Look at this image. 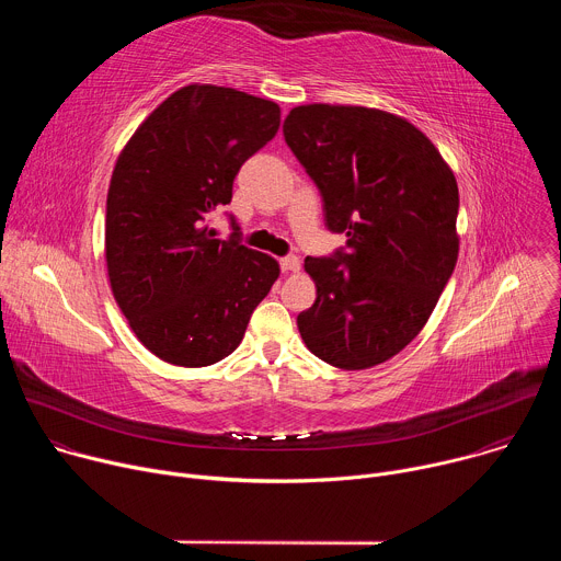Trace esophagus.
<instances>
[{
	"label": "esophagus",
	"instance_id": "obj_1",
	"mask_svg": "<svg viewBox=\"0 0 561 561\" xmlns=\"http://www.w3.org/2000/svg\"><path fill=\"white\" fill-rule=\"evenodd\" d=\"M279 266H282V271H284V273H297L301 264H299V260H297V257H293V255H290V257H282V260H279Z\"/></svg>",
	"mask_w": 561,
	"mask_h": 561
}]
</instances>
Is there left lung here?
<instances>
[{
  "label": "left lung",
  "mask_w": 561,
  "mask_h": 561,
  "mask_svg": "<svg viewBox=\"0 0 561 561\" xmlns=\"http://www.w3.org/2000/svg\"><path fill=\"white\" fill-rule=\"evenodd\" d=\"M284 137L348 251L306 257L314 304L297 314L306 348L342 370L404 351L426 327L459 253L457 180L409 119L366 106L306 104Z\"/></svg>",
  "instance_id": "1"
}]
</instances>
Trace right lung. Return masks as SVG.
Returning <instances> with one entry per match:
<instances>
[{
    "instance_id": "obj_1",
    "label": "right lung",
    "mask_w": 561,
    "mask_h": 561,
    "mask_svg": "<svg viewBox=\"0 0 561 561\" xmlns=\"http://www.w3.org/2000/svg\"><path fill=\"white\" fill-rule=\"evenodd\" d=\"M277 128L271 100L188 84L122 148L106 199V268L117 306L154 357L184 368L228 357L277 282V260L208 226L230 202L237 171Z\"/></svg>"
}]
</instances>
